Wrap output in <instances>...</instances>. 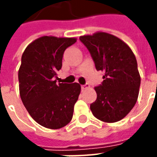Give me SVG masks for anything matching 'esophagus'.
<instances>
[{
	"label": "esophagus",
	"mask_w": 157,
	"mask_h": 157,
	"mask_svg": "<svg viewBox=\"0 0 157 157\" xmlns=\"http://www.w3.org/2000/svg\"><path fill=\"white\" fill-rule=\"evenodd\" d=\"M90 87V85H89L88 83H86V84H85V85H82V90L83 91V90H86V89H87Z\"/></svg>",
	"instance_id": "esophagus-1"
}]
</instances>
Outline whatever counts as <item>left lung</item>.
Listing matches in <instances>:
<instances>
[{
    "label": "left lung",
    "mask_w": 157,
    "mask_h": 157,
    "mask_svg": "<svg viewBox=\"0 0 157 157\" xmlns=\"http://www.w3.org/2000/svg\"><path fill=\"white\" fill-rule=\"evenodd\" d=\"M80 40L90 52L96 69L105 73L102 85L94 87L97 100L90 106L92 114L105 123L121 120L138 99L140 75L134 53L126 43L108 33L81 36Z\"/></svg>",
    "instance_id": "left-lung-1"
}]
</instances>
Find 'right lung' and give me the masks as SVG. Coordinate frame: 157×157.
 <instances>
[{
  "label": "right lung",
  "instance_id": "1",
  "mask_svg": "<svg viewBox=\"0 0 157 157\" xmlns=\"http://www.w3.org/2000/svg\"><path fill=\"white\" fill-rule=\"evenodd\" d=\"M76 38L43 36L29 44L18 71L19 93L26 109L38 124L57 129L71 122L81 92L78 83H57L65 48Z\"/></svg>",
  "mask_w": 157,
  "mask_h": 157
}]
</instances>
